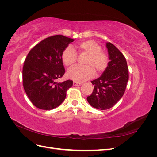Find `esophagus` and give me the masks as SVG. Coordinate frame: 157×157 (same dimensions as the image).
<instances>
[{
  "label": "esophagus",
  "mask_w": 157,
  "mask_h": 157,
  "mask_svg": "<svg viewBox=\"0 0 157 157\" xmlns=\"http://www.w3.org/2000/svg\"><path fill=\"white\" fill-rule=\"evenodd\" d=\"M82 84L80 82H73V86H80Z\"/></svg>",
  "instance_id": "esophagus-1"
}]
</instances>
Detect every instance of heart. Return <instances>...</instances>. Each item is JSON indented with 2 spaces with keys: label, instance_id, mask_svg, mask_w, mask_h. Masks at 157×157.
<instances>
[{
  "label": "heart",
  "instance_id": "heart-1",
  "mask_svg": "<svg viewBox=\"0 0 157 157\" xmlns=\"http://www.w3.org/2000/svg\"><path fill=\"white\" fill-rule=\"evenodd\" d=\"M80 54L88 55L84 61L85 66H75L67 71L69 78L76 82H83L94 77L95 71L97 75H101L107 69L109 59L107 54L101 50V47L97 42L88 40L80 42L75 46ZM61 60L65 65L70 67L77 60V54L71 46L66 48L61 54Z\"/></svg>",
  "mask_w": 157,
  "mask_h": 157
}]
</instances>
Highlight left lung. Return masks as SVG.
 <instances>
[{"label":"left lung","mask_w":157,"mask_h":157,"mask_svg":"<svg viewBox=\"0 0 157 157\" xmlns=\"http://www.w3.org/2000/svg\"><path fill=\"white\" fill-rule=\"evenodd\" d=\"M109 61L100 77L91 82L93 92L87 97L90 105L100 110L113 107L124 94L128 81V68L125 57L115 46L107 42Z\"/></svg>","instance_id":"1"}]
</instances>
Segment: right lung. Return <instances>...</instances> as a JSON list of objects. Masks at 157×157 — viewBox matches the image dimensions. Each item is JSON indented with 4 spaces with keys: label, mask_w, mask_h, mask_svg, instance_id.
I'll return each instance as SVG.
<instances>
[{
    "label": "right lung",
    "mask_w": 157,
    "mask_h": 157,
    "mask_svg": "<svg viewBox=\"0 0 157 157\" xmlns=\"http://www.w3.org/2000/svg\"><path fill=\"white\" fill-rule=\"evenodd\" d=\"M74 39L63 35L46 38L29 51L23 67V85L36 107L51 110L65 100L73 80L57 82L65 71L61 54Z\"/></svg>",
    "instance_id": "add662e5"
}]
</instances>
